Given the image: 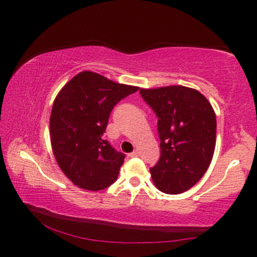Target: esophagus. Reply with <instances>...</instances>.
I'll return each mask as SVG.
<instances>
[{
  "instance_id": "esophagus-1",
  "label": "esophagus",
  "mask_w": 257,
  "mask_h": 257,
  "mask_svg": "<svg viewBox=\"0 0 257 257\" xmlns=\"http://www.w3.org/2000/svg\"><path fill=\"white\" fill-rule=\"evenodd\" d=\"M138 156H139V152H138V151H134V152L129 153V157L134 158V157H138Z\"/></svg>"
}]
</instances>
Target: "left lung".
<instances>
[{
	"label": "left lung",
	"instance_id": "left-lung-1",
	"mask_svg": "<svg viewBox=\"0 0 257 257\" xmlns=\"http://www.w3.org/2000/svg\"><path fill=\"white\" fill-rule=\"evenodd\" d=\"M158 117L161 158L150 169L156 187L179 194L208 170L216 143V116L203 94L184 85L140 89Z\"/></svg>",
	"mask_w": 257,
	"mask_h": 257
}]
</instances>
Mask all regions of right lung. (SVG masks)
Instances as JSON below:
<instances>
[{"label": "right lung", "instance_id": "right-lung-1", "mask_svg": "<svg viewBox=\"0 0 257 257\" xmlns=\"http://www.w3.org/2000/svg\"><path fill=\"white\" fill-rule=\"evenodd\" d=\"M138 89L82 71L59 91L49 120L52 149L60 169L76 186L100 191L117 180L125 156L102 135L113 106Z\"/></svg>", "mask_w": 257, "mask_h": 257}]
</instances>
